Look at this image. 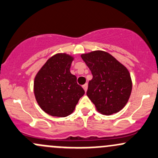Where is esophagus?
Listing matches in <instances>:
<instances>
[{
	"label": "esophagus",
	"instance_id": "esophagus-1",
	"mask_svg": "<svg viewBox=\"0 0 158 158\" xmlns=\"http://www.w3.org/2000/svg\"><path fill=\"white\" fill-rule=\"evenodd\" d=\"M83 88H84V91L86 92V90H87V88H88V84H85L84 85H83Z\"/></svg>",
	"mask_w": 158,
	"mask_h": 158
}]
</instances>
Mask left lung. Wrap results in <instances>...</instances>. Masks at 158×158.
<instances>
[{
  "label": "left lung",
  "instance_id": "1",
  "mask_svg": "<svg viewBox=\"0 0 158 158\" xmlns=\"http://www.w3.org/2000/svg\"><path fill=\"white\" fill-rule=\"evenodd\" d=\"M81 58L91 71L86 95L102 114L120 111L128 102L132 91L130 72L114 57L104 51L82 54Z\"/></svg>",
  "mask_w": 158,
  "mask_h": 158
}]
</instances>
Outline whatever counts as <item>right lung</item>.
Instances as JSON below:
<instances>
[{
  "mask_svg": "<svg viewBox=\"0 0 158 158\" xmlns=\"http://www.w3.org/2000/svg\"><path fill=\"white\" fill-rule=\"evenodd\" d=\"M73 57L65 53L54 55L37 74L34 92L39 106L54 117H64L74 111L80 98L85 93L70 72Z\"/></svg>",
  "mask_w": 158,
  "mask_h": 158,
  "instance_id": "right-lung-1",
  "label": "right lung"
}]
</instances>
